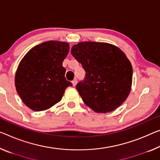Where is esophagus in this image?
I'll return each instance as SVG.
<instances>
[{
  "mask_svg": "<svg viewBox=\"0 0 160 160\" xmlns=\"http://www.w3.org/2000/svg\"><path fill=\"white\" fill-rule=\"evenodd\" d=\"M77 82H78V81H77V80H76V79H74V80L72 81V83L73 86H75L76 84H77Z\"/></svg>",
  "mask_w": 160,
  "mask_h": 160,
  "instance_id": "esophagus-1",
  "label": "esophagus"
}]
</instances>
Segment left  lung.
Returning <instances> with one entry per match:
<instances>
[{"instance_id": "1", "label": "left lung", "mask_w": 160, "mask_h": 160, "mask_svg": "<svg viewBox=\"0 0 160 160\" xmlns=\"http://www.w3.org/2000/svg\"><path fill=\"white\" fill-rule=\"evenodd\" d=\"M71 54L85 71L76 89L86 105L105 113L125 102L131 90L132 67L120 48L105 42H82L73 45Z\"/></svg>"}]
</instances>
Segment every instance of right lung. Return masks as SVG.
<instances>
[{
  "label": "right lung",
  "mask_w": 160,
  "mask_h": 160,
  "mask_svg": "<svg viewBox=\"0 0 160 160\" xmlns=\"http://www.w3.org/2000/svg\"><path fill=\"white\" fill-rule=\"evenodd\" d=\"M69 44L47 41L38 45L25 55L18 68L15 85L21 100L34 111H42L61 100L68 86L63 60Z\"/></svg>",
  "instance_id": "obj_1"
}]
</instances>
